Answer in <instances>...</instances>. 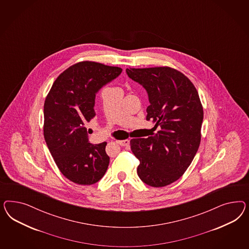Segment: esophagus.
I'll use <instances>...</instances> for the list:
<instances>
[{
  "mask_svg": "<svg viewBox=\"0 0 249 249\" xmlns=\"http://www.w3.org/2000/svg\"><path fill=\"white\" fill-rule=\"evenodd\" d=\"M117 143L120 144L121 146H128L129 144L128 140H123V141H117Z\"/></svg>",
  "mask_w": 249,
  "mask_h": 249,
  "instance_id": "obj_1",
  "label": "esophagus"
}]
</instances>
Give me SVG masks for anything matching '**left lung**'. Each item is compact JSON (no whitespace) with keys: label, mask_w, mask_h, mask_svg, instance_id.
<instances>
[{"label":"left lung","mask_w":249,"mask_h":249,"mask_svg":"<svg viewBox=\"0 0 249 249\" xmlns=\"http://www.w3.org/2000/svg\"><path fill=\"white\" fill-rule=\"evenodd\" d=\"M121 72L118 67L79 62L59 75L45 98V142L61 173L73 182L91 185L107 172V142L90 143L85 124L96 116V94Z\"/></svg>","instance_id":"8db88e82"}]
</instances>
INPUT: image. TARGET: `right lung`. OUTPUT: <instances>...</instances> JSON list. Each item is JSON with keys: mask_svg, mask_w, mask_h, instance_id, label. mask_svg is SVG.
Listing matches in <instances>:
<instances>
[{"mask_svg": "<svg viewBox=\"0 0 249 249\" xmlns=\"http://www.w3.org/2000/svg\"><path fill=\"white\" fill-rule=\"evenodd\" d=\"M126 72L148 93L146 120L160 128L154 136L130 141L140 160L137 173L146 184L163 187L177 181L196 156L203 107L194 84L174 68H127Z\"/></svg>", "mask_w": 249, "mask_h": 249, "instance_id": "add662e5", "label": "right lung"}]
</instances>
